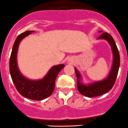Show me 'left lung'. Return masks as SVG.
<instances>
[{
  "label": "left lung",
  "mask_w": 128,
  "mask_h": 128,
  "mask_svg": "<svg viewBox=\"0 0 128 128\" xmlns=\"http://www.w3.org/2000/svg\"><path fill=\"white\" fill-rule=\"evenodd\" d=\"M98 38H103L108 40L111 45L112 54H113V64H112V68L108 78L101 82H96L93 84L85 86L80 83V75L77 70L74 68L76 75L77 88H78V91L81 94L89 98L101 96L109 92L114 84L118 73L119 68H120V54H119L118 49L112 36L108 33L104 32Z\"/></svg>",
  "instance_id": "8db88e82"
}]
</instances>
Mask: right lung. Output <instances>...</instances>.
<instances>
[{
	"mask_svg": "<svg viewBox=\"0 0 128 128\" xmlns=\"http://www.w3.org/2000/svg\"><path fill=\"white\" fill-rule=\"evenodd\" d=\"M34 31L25 32L20 34L15 41L10 58L9 70L11 78L18 93L23 96L34 100H42L50 96L54 92L55 82L64 64L53 66L45 78L41 80L31 81L22 75L17 64V53L18 45L24 37Z\"/></svg>",
	"mask_w": 128,
	"mask_h": 128,
	"instance_id": "right-lung-1",
	"label": "right lung"
}]
</instances>
